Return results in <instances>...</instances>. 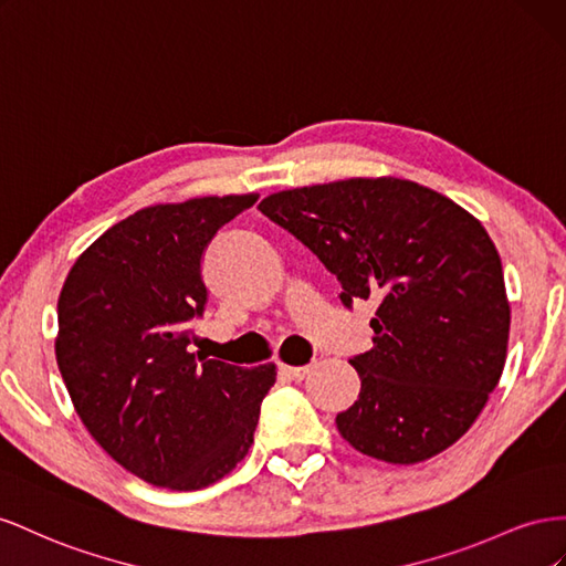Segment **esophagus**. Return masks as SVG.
Returning a JSON list of instances; mask_svg holds the SVG:
<instances>
[{
	"label": "esophagus",
	"mask_w": 566,
	"mask_h": 566,
	"mask_svg": "<svg viewBox=\"0 0 566 566\" xmlns=\"http://www.w3.org/2000/svg\"><path fill=\"white\" fill-rule=\"evenodd\" d=\"M280 373H282L284 377H289V379H296V381H301V379H305V375L311 373V365H303V367L282 365V367H280Z\"/></svg>",
	"instance_id": "1"
}]
</instances>
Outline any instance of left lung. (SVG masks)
I'll list each match as a JSON object with an SVG mask.
<instances>
[{
    "mask_svg": "<svg viewBox=\"0 0 566 566\" xmlns=\"http://www.w3.org/2000/svg\"><path fill=\"white\" fill-rule=\"evenodd\" d=\"M261 213L342 282L375 298L373 348L348 360L358 400L336 429L363 455L417 464L481 415L507 358L503 263L483 224L443 193L400 177H348L270 193Z\"/></svg>",
    "mask_w": 566,
    "mask_h": 566,
    "instance_id": "obj_1",
    "label": "left lung"
}]
</instances>
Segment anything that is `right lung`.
Wrapping results in <instances>:
<instances>
[{
	"instance_id": "right-lung-1",
	"label": "right lung",
	"mask_w": 566,
	"mask_h": 566,
	"mask_svg": "<svg viewBox=\"0 0 566 566\" xmlns=\"http://www.w3.org/2000/svg\"><path fill=\"white\" fill-rule=\"evenodd\" d=\"M258 193L156 203L77 255L59 294L56 363L73 408L106 453L151 486L199 491L247 458L274 363L189 353L206 305L201 255Z\"/></svg>"
}]
</instances>
